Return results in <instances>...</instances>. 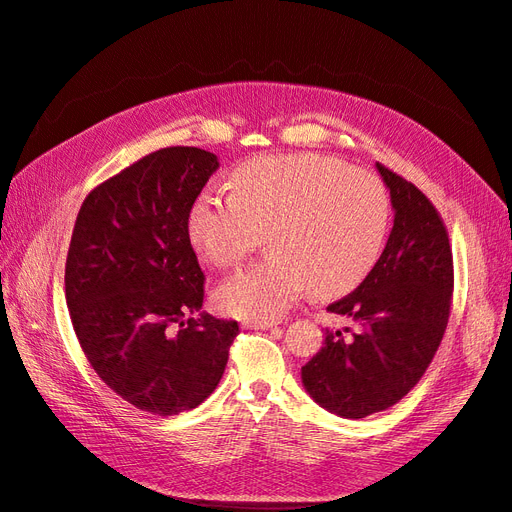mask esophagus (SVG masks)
I'll return each instance as SVG.
<instances>
[{
    "mask_svg": "<svg viewBox=\"0 0 512 512\" xmlns=\"http://www.w3.org/2000/svg\"><path fill=\"white\" fill-rule=\"evenodd\" d=\"M275 325H277V320H244L246 329H270Z\"/></svg>",
    "mask_w": 512,
    "mask_h": 512,
    "instance_id": "1",
    "label": "esophagus"
}]
</instances>
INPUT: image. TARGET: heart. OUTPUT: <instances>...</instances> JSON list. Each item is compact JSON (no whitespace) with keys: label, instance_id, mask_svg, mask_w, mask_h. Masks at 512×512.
Returning a JSON list of instances; mask_svg holds the SVG:
<instances>
[{"label":"heart","instance_id":"heart-1","mask_svg":"<svg viewBox=\"0 0 512 512\" xmlns=\"http://www.w3.org/2000/svg\"><path fill=\"white\" fill-rule=\"evenodd\" d=\"M233 194L205 189L187 213L194 251L229 268L268 231L270 255L216 290L240 318H277L310 288L340 294L366 279L386 246L390 196L371 172L325 154H270L242 163Z\"/></svg>","mask_w":512,"mask_h":512}]
</instances>
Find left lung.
<instances>
[{"label": "left lung", "mask_w": 512, "mask_h": 512, "mask_svg": "<svg viewBox=\"0 0 512 512\" xmlns=\"http://www.w3.org/2000/svg\"><path fill=\"white\" fill-rule=\"evenodd\" d=\"M390 189L395 224L366 279L327 310L355 323L329 331L301 368L310 397L344 419L395 406L417 386L443 340L454 259L447 229L421 189L377 163Z\"/></svg>", "instance_id": "1"}]
</instances>
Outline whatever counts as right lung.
<instances>
[{"mask_svg": "<svg viewBox=\"0 0 512 512\" xmlns=\"http://www.w3.org/2000/svg\"><path fill=\"white\" fill-rule=\"evenodd\" d=\"M220 168L213 152L161 148L82 202L65 264L71 325L93 371L135 408L172 417L220 384L235 320L202 310L205 275L187 213Z\"/></svg>", "mask_w": 512, "mask_h": 512, "instance_id": "add662e5", "label": "right lung"}]
</instances>
